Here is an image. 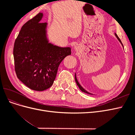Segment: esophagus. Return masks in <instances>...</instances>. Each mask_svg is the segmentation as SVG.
I'll use <instances>...</instances> for the list:
<instances>
[{
    "instance_id": "34e87169",
    "label": "esophagus",
    "mask_w": 135,
    "mask_h": 135,
    "mask_svg": "<svg viewBox=\"0 0 135 135\" xmlns=\"http://www.w3.org/2000/svg\"><path fill=\"white\" fill-rule=\"evenodd\" d=\"M74 50H75V51H78L79 50V45L78 44H75L74 46Z\"/></svg>"
}]
</instances>
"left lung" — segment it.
I'll return each mask as SVG.
<instances>
[{
	"label": "left lung",
	"mask_w": 135,
	"mask_h": 135,
	"mask_svg": "<svg viewBox=\"0 0 135 135\" xmlns=\"http://www.w3.org/2000/svg\"><path fill=\"white\" fill-rule=\"evenodd\" d=\"M115 36H116V37L117 38V39H118V40H119V41L120 42V43L122 44V46H123V44H122V42H121V40H120V39H119V38L118 37V35H117V34L116 33H115ZM75 81H76V84L78 85V86L79 87V89H80V90L82 91V92H84V93H87V94H89V95H92V94L91 93H89L88 92H87V91H85V89L81 86V85H80V84L79 83V82H78V80H77V79H76V74H75Z\"/></svg>",
	"instance_id": "8db88e82"
}]
</instances>
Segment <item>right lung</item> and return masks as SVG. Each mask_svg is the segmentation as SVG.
<instances>
[{
    "label": "right lung",
    "mask_w": 135,
    "mask_h": 135,
    "mask_svg": "<svg viewBox=\"0 0 135 135\" xmlns=\"http://www.w3.org/2000/svg\"><path fill=\"white\" fill-rule=\"evenodd\" d=\"M39 13L21 27L13 47L15 69L18 78L29 88L42 91L52 86L58 68L70 47H60L48 43L46 22H40Z\"/></svg>",
    "instance_id": "obj_1"
}]
</instances>
